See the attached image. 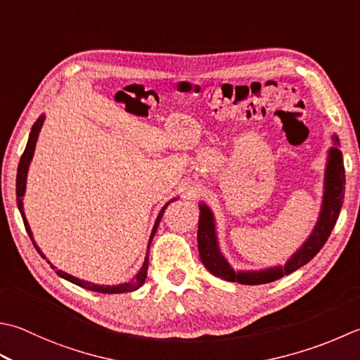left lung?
<instances>
[{"mask_svg":"<svg viewBox=\"0 0 360 360\" xmlns=\"http://www.w3.org/2000/svg\"><path fill=\"white\" fill-rule=\"evenodd\" d=\"M334 146L328 153V164L325 173V192H323L321 210L316 220L312 234L302 243L301 248L287 260L284 266H271V269L259 271H236L226 259L223 257L220 248H218L215 220L214 214L206 204H200V223H198V251L202 265L217 278H221L231 283L259 285L273 283L284 274H290L298 270L300 266L319 255V251L326 243L328 237L333 232L337 218H339L340 209L343 206L345 196V167L342 151L339 150V139L333 137Z\"/></svg>","mask_w":360,"mask_h":360,"instance_id":"8db88e82","label":"left lung"}]
</instances>
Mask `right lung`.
<instances>
[{
    "mask_svg": "<svg viewBox=\"0 0 360 360\" xmlns=\"http://www.w3.org/2000/svg\"><path fill=\"white\" fill-rule=\"evenodd\" d=\"M44 120H45V115H40L37 118V122H35L32 124V129H31V134H30V139H27V143H26V148H25V153L21 154V159H20V164H18V172H17V206L20 209V214H21V218H23V223H25V228L27 231V234H30L31 240L35 246V250L39 251V255L46 259L44 256V252L40 251V248L37 245H35L34 242V237H32V232H31V228L30 224H27V220L25 217V210H23V195H25V190H26V176H27V168H30V164H31V159L34 156V150H35V143H37V137H39V132H40V128L41 124H44ZM170 202H167L164 207H162V210L159 212V217L156 223H154V228L151 231V237H150V242H148V248H150L151 245V240L154 234H156L158 231V226L160 223V218L162 215H164L167 206ZM49 264V262H48ZM51 269H56L54 265H51ZM146 271H148V252H146V257H145V262L142 265V269H140V271L136 274V278H134L131 283H124V284H118V285H100V284H94V283H87V281H82V279H77L75 276H72V274H68L65 271L62 270H56V273L59 274L60 278L70 281V283H73L76 285H79L82 288H87V290H94V292H100V293H126V292H134L137 290L139 287H142V284L145 283L146 279Z\"/></svg>",
    "mask_w": 360,
    "mask_h": 360,
    "instance_id": "right-lung-1",
    "label": "right lung"
}]
</instances>
